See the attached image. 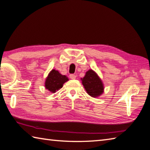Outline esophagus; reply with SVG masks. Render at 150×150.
I'll list each match as a JSON object with an SVG mask.
<instances>
[{
	"instance_id": "obj_1",
	"label": "esophagus",
	"mask_w": 150,
	"mask_h": 150,
	"mask_svg": "<svg viewBox=\"0 0 150 150\" xmlns=\"http://www.w3.org/2000/svg\"><path fill=\"white\" fill-rule=\"evenodd\" d=\"M76 77H77V76L74 75V74H70L69 75V77L71 79H76Z\"/></svg>"
}]
</instances>
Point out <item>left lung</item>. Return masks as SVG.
Listing matches in <instances>:
<instances>
[{"label": "left lung", "instance_id": "left-lung-1", "mask_svg": "<svg viewBox=\"0 0 150 150\" xmlns=\"http://www.w3.org/2000/svg\"><path fill=\"white\" fill-rule=\"evenodd\" d=\"M82 83L90 96L97 97L103 92V86L102 81L93 70L90 69L86 73L83 79H81Z\"/></svg>", "mask_w": 150, "mask_h": 150}]
</instances>
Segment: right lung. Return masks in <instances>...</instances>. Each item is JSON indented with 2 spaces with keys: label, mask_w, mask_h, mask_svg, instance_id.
Returning a JSON list of instances; mask_svg holds the SVG:
<instances>
[{
  "label": "right lung",
  "mask_w": 150,
  "mask_h": 150,
  "mask_svg": "<svg viewBox=\"0 0 150 150\" xmlns=\"http://www.w3.org/2000/svg\"><path fill=\"white\" fill-rule=\"evenodd\" d=\"M68 80L69 79L66 75H62L58 71L52 69L46 79L45 87L50 92H55L62 88L63 84Z\"/></svg>",
  "instance_id": "add662e5"
}]
</instances>
